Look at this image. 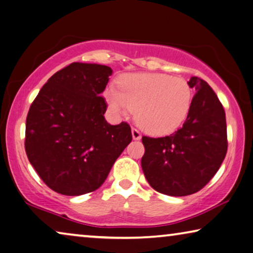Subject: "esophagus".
<instances>
[{
	"label": "esophagus",
	"instance_id": "1",
	"mask_svg": "<svg viewBox=\"0 0 253 253\" xmlns=\"http://www.w3.org/2000/svg\"><path fill=\"white\" fill-rule=\"evenodd\" d=\"M132 138L134 140H140L141 139V133H140V131L138 129H135V127H132Z\"/></svg>",
	"mask_w": 253,
	"mask_h": 253
}]
</instances>
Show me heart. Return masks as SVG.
<instances>
[{"instance_id": "obj_1", "label": "heart", "mask_w": 253, "mask_h": 253, "mask_svg": "<svg viewBox=\"0 0 253 253\" xmlns=\"http://www.w3.org/2000/svg\"><path fill=\"white\" fill-rule=\"evenodd\" d=\"M120 89L110 86L105 96L111 110L127 115L135 110V120L155 135L172 133L190 113L193 90L184 78L166 73H129L121 77Z\"/></svg>"}]
</instances>
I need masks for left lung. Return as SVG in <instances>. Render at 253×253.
<instances>
[{
    "instance_id": "left-lung-1",
    "label": "left lung",
    "mask_w": 253,
    "mask_h": 253,
    "mask_svg": "<svg viewBox=\"0 0 253 253\" xmlns=\"http://www.w3.org/2000/svg\"><path fill=\"white\" fill-rule=\"evenodd\" d=\"M196 90L183 126L162 138L143 135L141 167L156 191L173 197L196 193L211 180L227 151L223 105L205 80H189Z\"/></svg>"
}]
</instances>
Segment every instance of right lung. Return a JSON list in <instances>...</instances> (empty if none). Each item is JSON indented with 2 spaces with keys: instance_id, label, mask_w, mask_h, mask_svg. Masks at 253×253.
<instances>
[{
  "instance_id": "right-lung-1",
  "label": "right lung",
  "mask_w": 253,
  "mask_h": 253,
  "mask_svg": "<svg viewBox=\"0 0 253 253\" xmlns=\"http://www.w3.org/2000/svg\"><path fill=\"white\" fill-rule=\"evenodd\" d=\"M112 69L75 62L49 78L29 108L25 149L44 183L64 196L102 185L132 140L126 122L111 126L99 96Z\"/></svg>"
}]
</instances>
